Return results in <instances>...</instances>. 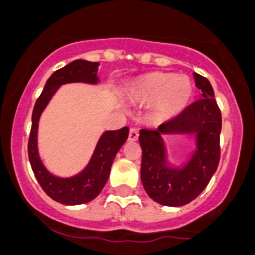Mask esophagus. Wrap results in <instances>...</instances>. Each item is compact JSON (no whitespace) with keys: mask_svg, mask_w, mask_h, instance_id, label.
<instances>
[{"mask_svg":"<svg viewBox=\"0 0 255 255\" xmlns=\"http://www.w3.org/2000/svg\"><path fill=\"white\" fill-rule=\"evenodd\" d=\"M139 136V131L135 128H130L129 130V140L130 141H135L136 139H138Z\"/></svg>","mask_w":255,"mask_h":255,"instance_id":"1","label":"esophagus"}]
</instances>
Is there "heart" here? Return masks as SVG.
<instances>
[{
	"instance_id": "1",
	"label": "heart",
	"mask_w": 255,
	"mask_h": 255,
	"mask_svg": "<svg viewBox=\"0 0 255 255\" xmlns=\"http://www.w3.org/2000/svg\"><path fill=\"white\" fill-rule=\"evenodd\" d=\"M132 96L144 103H155L166 116L177 115L189 105L193 84L185 75L172 73H152L132 87Z\"/></svg>"
}]
</instances>
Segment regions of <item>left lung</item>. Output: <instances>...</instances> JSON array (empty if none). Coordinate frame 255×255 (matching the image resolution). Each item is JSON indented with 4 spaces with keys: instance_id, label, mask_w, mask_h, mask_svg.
Masks as SVG:
<instances>
[{
    "instance_id": "1",
    "label": "left lung",
    "mask_w": 255,
    "mask_h": 255,
    "mask_svg": "<svg viewBox=\"0 0 255 255\" xmlns=\"http://www.w3.org/2000/svg\"><path fill=\"white\" fill-rule=\"evenodd\" d=\"M200 98L157 130L141 129L140 177L147 194L168 207L190 203L208 185L220 162L222 117L208 79L194 73ZM161 133H195L197 150L182 169L170 168L165 159Z\"/></svg>"
}]
</instances>
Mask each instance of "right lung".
Segmentation results:
<instances>
[{
    "label": "right lung",
    "instance_id": "1",
    "mask_svg": "<svg viewBox=\"0 0 255 255\" xmlns=\"http://www.w3.org/2000/svg\"><path fill=\"white\" fill-rule=\"evenodd\" d=\"M98 65V62L75 60L71 64L55 71L47 80L31 114V129L28 141V155L31 170L44 193L58 203L66 206L88 203L102 191L110 176L112 162L119 149L128 139L129 128L124 126L123 129L103 132L87 167L75 176L62 179L53 176L51 172H48L40 161L37 148L38 121L52 96L62 84L79 82L97 84Z\"/></svg>",
    "mask_w": 255,
    "mask_h": 255
}]
</instances>
